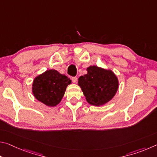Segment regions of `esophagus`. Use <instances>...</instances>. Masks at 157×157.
<instances>
[{
	"label": "esophagus",
	"mask_w": 157,
	"mask_h": 157,
	"mask_svg": "<svg viewBox=\"0 0 157 157\" xmlns=\"http://www.w3.org/2000/svg\"><path fill=\"white\" fill-rule=\"evenodd\" d=\"M71 79H72V82H73V83H76L77 80H78V78H77L76 77H73V78H71Z\"/></svg>",
	"instance_id": "1"
}]
</instances>
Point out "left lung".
I'll return each mask as SVG.
<instances>
[{
  "label": "left lung",
  "instance_id": "left-lung-1",
  "mask_svg": "<svg viewBox=\"0 0 157 157\" xmlns=\"http://www.w3.org/2000/svg\"><path fill=\"white\" fill-rule=\"evenodd\" d=\"M86 75L78 78V85L89 104L100 107L115 96L119 87L118 79L112 71L97 66L86 68Z\"/></svg>",
  "mask_w": 157,
  "mask_h": 157
}]
</instances>
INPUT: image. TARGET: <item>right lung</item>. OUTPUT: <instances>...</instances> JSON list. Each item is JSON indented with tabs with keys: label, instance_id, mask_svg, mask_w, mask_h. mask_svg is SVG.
Returning a JSON list of instances; mask_svg holds the SVG:
<instances>
[{
	"label": "right lung",
	"instance_id": "1",
	"mask_svg": "<svg viewBox=\"0 0 157 157\" xmlns=\"http://www.w3.org/2000/svg\"><path fill=\"white\" fill-rule=\"evenodd\" d=\"M71 84L67 76L54 69L47 70L34 79L32 92L36 99L48 107L57 106Z\"/></svg>",
	"mask_w": 157,
	"mask_h": 157
}]
</instances>
